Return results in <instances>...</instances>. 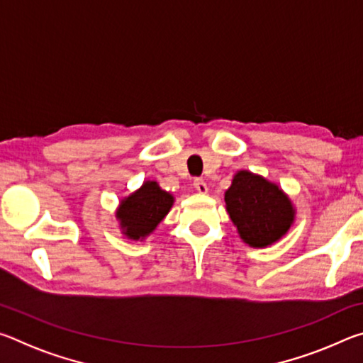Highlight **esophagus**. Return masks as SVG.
Listing matches in <instances>:
<instances>
[{"label": "esophagus", "mask_w": 363, "mask_h": 363, "mask_svg": "<svg viewBox=\"0 0 363 363\" xmlns=\"http://www.w3.org/2000/svg\"><path fill=\"white\" fill-rule=\"evenodd\" d=\"M194 187H195V190L199 194H206L208 192V186H206V182L203 181V179H195L194 181Z\"/></svg>", "instance_id": "1"}]
</instances>
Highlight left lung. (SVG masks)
<instances>
[{
    "label": "left lung",
    "instance_id": "8db88e82",
    "mask_svg": "<svg viewBox=\"0 0 363 363\" xmlns=\"http://www.w3.org/2000/svg\"><path fill=\"white\" fill-rule=\"evenodd\" d=\"M224 201L238 235L253 248L277 243L296 218V208L284 189L248 169L233 174Z\"/></svg>",
    "mask_w": 363,
    "mask_h": 363
}]
</instances>
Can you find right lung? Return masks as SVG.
I'll return each instance as SVG.
<instances>
[{"label": "right lung", "instance_id": "1", "mask_svg": "<svg viewBox=\"0 0 363 363\" xmlns=\"http://www.w3.org/2000/svg\"><path fill=\"white\" fill-rule=\"evenodd\" d=\"M173 205L174 196L160 187L157 181L149 179L120 200L115 218L123 235L134 242H143L167 218Z\"/></svg>", "mask_w": 363, "mask_h": 363}]
</instances>
